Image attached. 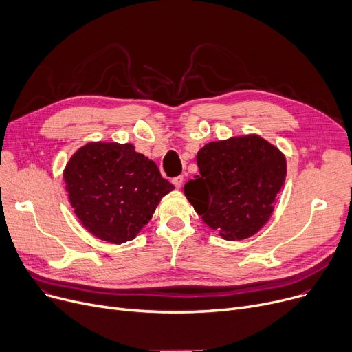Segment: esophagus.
Here are the masks:
<instances>
[{"label":"esophagus","instance_id":"1","mask_svg":"<svg viewBox=\"0 0 352 352\" xmlns=\"http://www.w3.org/2000/svg\"><path fill=\"white\" fill-rule=\"evenodd\" d=\"M183 180H184V179H183V176H177V177H175V179L172 180V183L175 184V188H176V189H180V188H182V184H183Z\"/></svg>","mask_w":352,"mask_h":352}]
</instances>
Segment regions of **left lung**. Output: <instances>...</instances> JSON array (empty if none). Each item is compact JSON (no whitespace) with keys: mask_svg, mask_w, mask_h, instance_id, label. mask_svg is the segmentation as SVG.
<instances>
[{"mask_svg":"<svg viewBox=\"0 0 352 352\" xmlns=\"http://www.w3.org/2000/svg\"><path fill=\"white\" fill-rule=\"evenodd\" d=\"M200 175L184 184L196 213L224 240L254 236L283 190L284 155L258 135L210 142L197 152Z\"/></svg>","mask_w":352,"mask_h":352,"instance_id":"8db88e82","label":"left lung"}]
</instances>
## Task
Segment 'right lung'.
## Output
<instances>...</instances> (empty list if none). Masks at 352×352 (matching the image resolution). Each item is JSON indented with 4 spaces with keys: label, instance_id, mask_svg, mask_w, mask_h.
Returning a JSON list of instances; mask_svg holds the SVG:
<instances>
[{
    "label": "right lung",
    "instance_id": "right-lung-1",
    "mask_svg": "<svg viewBox=\"0 0 352 352\" xmlns=\"http://www.w3.org/2000/svg\"><path fill=\"white\" fill-rule=\"evenodd\" d=\"M69 203L80 224L95 237L131 241L152 219L175 186L156 163L131 143L91 142L79 148L64 170Z\"/></svg>",
    "mask_w": 352,
    "mask_h": 352
}]
</instances>
